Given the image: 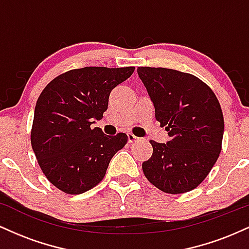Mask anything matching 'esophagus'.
Listing matches in <instances>:
<instances>
[{
  "mask_svg": "<svg viewBox=\"0 0 249 249\" xmlns=\"http://www.w3.org/2000/svg\"><path fill=\"white\" fill-rule=\"evenodd\" d=\"M138 137H136L134 136L133 133H127V141H128V142H137L138 141Z\"/></svg>",
  "mask_w": 249,
  "mask_h": 249,
  "instance_id": "1",
  "label": "esophagus"
}]
</instances>
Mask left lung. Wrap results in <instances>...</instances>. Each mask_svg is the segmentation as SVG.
Here are the masks:
<instances>
[{"label": "left lung", "instance_id": "8db88e82", "mask_svg": "<svg viewBox=\"0 0 249 249\" xmlns=\"http://www.w3.org/2000/svg\"><path fill=\"white\" fill-rule=\"evenodd\" d=\"M137 71L153 102L156 119L171 137L166 144L150 141L153 153L142 162V172L165 193L192 191L221 152L224 116L218 98L191 73L150 67Z\"/></svg>", "mask_w": 249, "mask_h": 249}]
</instances>
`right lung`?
<instances>
[{
	"label": "right lung",
	"instance_id": "obj_1",
	"mask_svg": "<svg viewBox=\"0 0 249 249\" xmlns=\"http://www.w3.org/2000/svg\"><path fill=\"white\" fill-rule=\"evenodd\" d=\"M134 67H85L53 78L37 99L30 141L42 172L67 194L98 185L108 162L127 142L125 133L107 136L91 128L107 110L111 91Z\"/></svg>",
	"mask_w": 249,
	"mask_h": 249
}]
</instances>
